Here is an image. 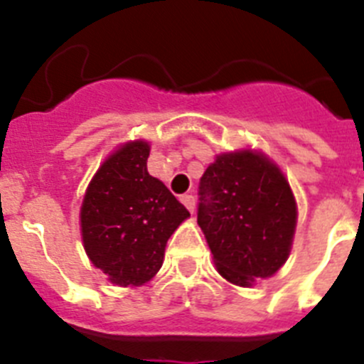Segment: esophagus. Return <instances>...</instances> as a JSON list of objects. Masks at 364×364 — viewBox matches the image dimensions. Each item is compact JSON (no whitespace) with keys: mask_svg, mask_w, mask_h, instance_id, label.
I'll use <instances>...</instances> for the list:
<instances>
[{"mask_svg":"<svg viewBox=\"0 0 364 364\" xmlns=\"http://www.w3.org/2000/svg\"><path fill=\"white\" fill-rule=\"evenodd\" d=\"M180 200H182V204H184L186 208L191 211V213L195 211V197H193V195L186 193V195H182V197H180Z\"/></svg>","mask_w":364,"mask_h":364,"instance_id":"obj_1","label":"esophagus"}]
</instances>
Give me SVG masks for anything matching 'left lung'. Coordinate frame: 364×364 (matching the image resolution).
<instances>
[{
	"label": "left lung",
	"mask_w": 364,
	"mask_h": 364,
	"mask_svg": "<svg viewBox=\"0 0 364 364\" xmlns=\"http://www.w3.org/2000/svg\"><path fill=\"white\" fill-rule=\"evenodd\" d=\"M197 222L222 277L252 286L290 255L297 205L279 167L266 156L228 153L202 175Z\"/></svg>",
	"instance_id": "8db88e82"
}]
</instances>
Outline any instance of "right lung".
I'll use <instances>...</instances> for the list:
<instances>
[{
    "label": "right lung",
    "mask_w": 364,
    "mask_h": 364,
    "mask_svg": "<svg viewBox=\"0 0 364 364\" xmlns=\"http://www.w3.org/2000/svg\"><path fill=\"white\" fill-rule=\"evenodd\" d=\"M149 144L111 154L89 184L82 237L92 264L118 286H140L159 272L167 239L189 217L169 189L147 173Z\"/></svg>",
    "instance_id": "obj_1"
}]
</instances>
